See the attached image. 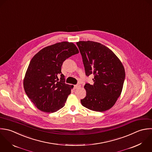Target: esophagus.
<instances>
[{"label":"esophagus","mask_w":152,"mask_h":152,"mask_svg":"<svg viewBox=\"0 0 152 152\" xmlns=\"http://www.w3.org/2000/svg\"><path fill=\"white\" fill-rule=\"evenodd\" d=\"M80 87V85H74V88L75 89H77L79 88Z\"/></svg>","instance_id":"34e87169"}]
</instances>
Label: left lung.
I'll return each instance as SVG.
<instances>
[{"label": "left lung", "instance_id": "obj_1", "mask_svg": "<svg viewBox=\"0 0 152 152\" xmlns=\"http://www.w3.org/2000/svg\"><path fill=\"white\" fill-rule=\"evenodd\" d=\"M82 57L86 75H94L93 85L85 86L86 95L80 100L86 108L104 112L111 108L120 96L125 69L118 57L107 47L92 41L76 42Z\"/></svg>", "mask_w": 152, "mask_h": 152}]
</instances>
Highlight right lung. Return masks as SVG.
Returning <instances> with one entry per match:
<instances>
[{"instance_id": "right-lung-1", "label": "right lung", "mask_w": 152, "mask_h": 152, "mask_svg": "<svg viewBox=\"0 0 152 152\" xmlns=\"http://www.w3.org/2000/svg\"><path fill=\"white\" fill-rule=\"evenodd\" d=\"M77 53L73 42L63 41L42 48L32 57L23 84L26 95L38 110L51 113L64 106L73 85L64 83L61 66L66 58Z\"/></svg>"}]
</instances>
